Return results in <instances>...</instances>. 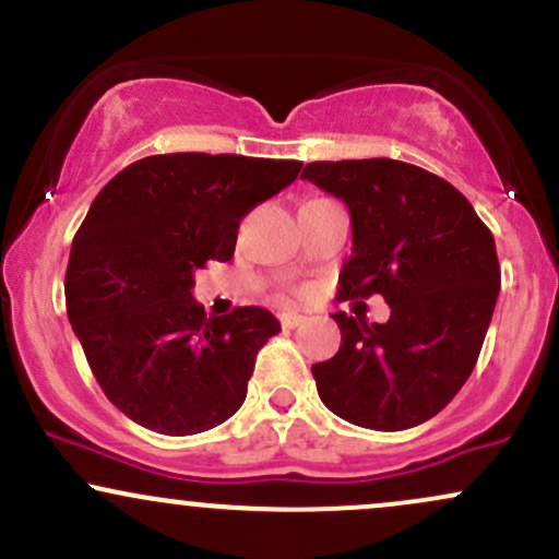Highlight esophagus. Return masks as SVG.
Returning a JSON list of instances; mask_svg holds the SVG:
<instances>
[{"label": "esophagus", "mask_w": 559, "mask_h": 559, "mask_svg": "<svg viewBox=\"0 0 559 559\" xmlns=\"http://www.w3.org/2000/svg\"><path fill=\"white\" fill-rule=\"evenodd\" d=\"M278 320H281V325H284V329H297V325L305 323L307 318H305V316H299V312H292V310H288V312H281Z\"/></svg>", "instance_id": "esophagus-1"}]
</instances>
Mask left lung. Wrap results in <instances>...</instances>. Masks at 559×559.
<instances>
[{
    "instance_id": "obj_1",
    "label": "left lung",
    "mask_w": 559,
    "mask_h": 559,
    "mask_svg": "<svg viewBox=\"0 0 559 559\" xmlns=\"http://www.w3.org/2000/svg\"><path fill=\"white\" fill-rule=\"evenodd\" d=\"M301 178L349 207L338 299L381 294L391 307L373 325L333 316L342 346L312 365L320 400L373 431L420 426L476 368L502 284L491 230L452 183L400 159L310 163Z\"/></svg>"
}]
</instances>
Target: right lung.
<instances>
[{"label":"right lung","instance_id":"obj_1","mask_svg":"<svg viewBox=\"0 0 559 559\" xmlns=\"http://www.w3.org/2000/svg\"><path fill=\"white\" fill-rule=\"evenodd\" d=\"M297 159L176 152L128 165L83 217L66 273L68 318L120 413L165 436L202 433L243 404L273 312L207 318L194 273L228 262L241 217L299 176Z\"/></svg>","mask_w":559,"mask_h":559}]
</instances>
